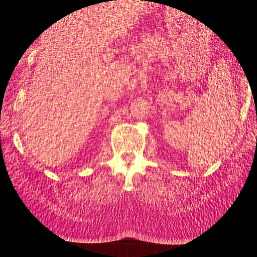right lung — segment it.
Returning a JSON list of instances; mask_svg holds the SVG:
<instances>
[{
	"label": "right lung",
	"mask_w": 257,
	"mask_h": 257,
	"mask_svg": "<svg viewBox=\"0 0 257 257\" xmlns=\"http://www.w3.org/2000/svg\"><path fill=\"white\" fill-rule=\"evenodd\" d=\"M115 1H116V0H115Z\"/></svg>",
	"instance_id": "right-lung-1"
}]
</instances>
